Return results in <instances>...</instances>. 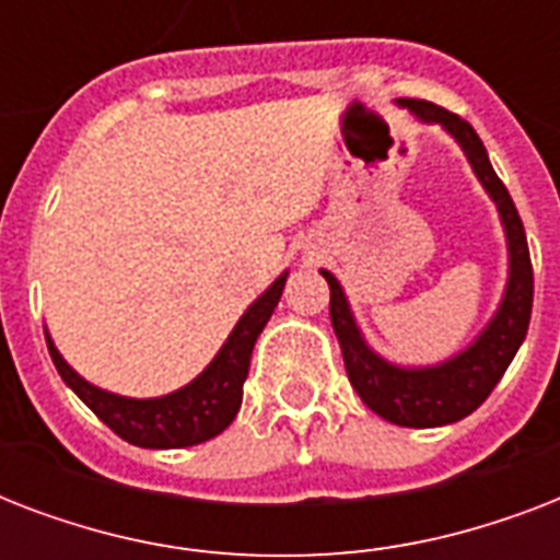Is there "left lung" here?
<instances>
[{
    "label": "left lung",
    "instance_id": "obj_1",
    "mask_svg": "<svg viewBox=\"0 0 560 560\" xmlns=\"http://www.w3.org/2000/svg\"><path fill=\"white\" fill-rule=\"evenodd\" d=\"M398 104L412 109L427 125H442L459 142L474 174L491 194V200L497 202L505 241H509V284H505L503 302L497 307L494 319L488 323L486 331L479 334L462 354L444 360L439 366L400 369L386 363L369 349L354 316H351L340 281L334 279L328 270H323V276L331 288V325L337 340H340L346 372H349L351 386L358 389L363 404L398 427H442L470 416L505 374L509 363L521 349V342L526 340V331H529L535 276H532L529 244H526L523 220L514 209L509 188L491 168L486 144L477 136V130L465 118H459L451 109L435 107L430 101L400 98Z\"/></svg>",
    "mask_w": 560,
    "mask_h": 560
}]
</instances>
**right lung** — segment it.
I'll use <instances>...</instances> for the list:
<instances>
[{
	"label": "right lung",
	"instance_id": "right-lung-1",
	"mask_svg": "<svg viewBox=\"0 0 560 560\" xmlns=\"http://www.w3.org/2000/svg\"><path fill=\"white\" fill-rule=\"evenodd\" d=\"M284 281H288V272L279 276L270 290H264L261 296L255 299L209 366L202 369L188 386L162 395V398H121V395L92 386L60 358V351L46 334L48 354L55 360V369L60 372L66 386L125 442L153 447V451L191 447V444L209 442L223 433L237 416L255 340L279 305Z\"/></svg>",
	"mask_w": 560,
	"mask_h": 560
}]
</instances>
